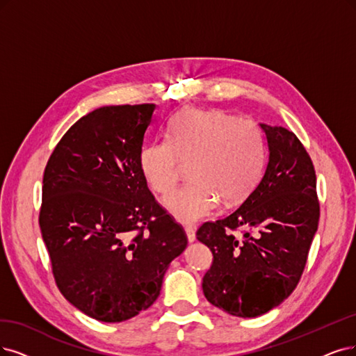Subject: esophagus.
Masks as SVG:
<instances>
[{
	"instance_id": "34e87169",
	"label": "esophagus",
	"mask_w": 356,
	"mask_h": 356,
	"mask_svg": "<svg viewBox=\"0 0 356 356\" xmlns=\"http://www.w3.org/2000/svg\"><path fill=\"white\" fill-rule=\"evenodd\" d=\"M185 232H186V236H188V241L189 242H193L196 239V234H195V229L192 226H186L185 227Z\"/></svg>"
}]
</instances>
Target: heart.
<instances>
[{"mask_svg":"<svg viewBox=\"0 0 356 356\" xmlns=\"http://www.w3.org/2000/svg\"><path fill=\"white\" fill-rule=\"evenodd\" d=\"M183 164H189L192 181L171 193L165 205L177 220L192 222L213 213L218 200L239 202L254 189L266 164L264 134L251 117L183 108L170 118L167 140L142 149L139 167L149 188L167 195Z\"/></svg>","mask_w":356,"mask_h":356,"instance_id":"heart-1","label":"heart"}]
</instances>
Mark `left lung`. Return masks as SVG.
<instances>
[{
  "mask_svg": "<svg viewBox=\"0 0 356 356\" xmlns=\"http://www.w3.org/2000/svg\"><path fill=\"white\" fill-rule=\"evenodd\" d=\"M268 142L266 173L239 208L207 221L196 238L213 252L202 279L209 304L252 318L280 305L298 286L318 227L317 177L293 131L261 123ZM242 231V238L232 232Z\"/></svg>",
  "mask_w": 356,
  "mask_h": 356,
  "instance_id": "left-lung-1",
  "label": "left lung"
}]
</instances>
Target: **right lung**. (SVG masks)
<instances>
[{"mask_svg": "<svg viewBox=\"0 0 356 356\" xmlns=\"http://www.w3.org/2000/svg\"><path fill=\"white\" fill-rule=\"evenodd\" d=\"M154 104L110 105L64 134L44 171L39 226L63 296L104 323L149 308L188 245L139 167Z\"/></svg>", "mask_w": 356, "mask_h": 356, "instance_id": "obj_1", "label": "right lung"}]
</instances>
